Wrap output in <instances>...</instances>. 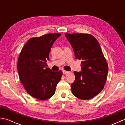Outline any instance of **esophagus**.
I'll list each match as a JSON object with an SVG mask.
<instances>
[{"mask_svg":"<svg viewBox=\"0 0 125 125\" xmlns=\"http://www.w3.org/2000/svg\"><path fill=\"white\" fill-rule=\"evenodd\" d=\"M63 74H67V73H69V71H66V70H63Z\"/></svg>","mask_w":125,"mask_h":125,"instance_id":"34e87169","label":"esophagus"}]
</instances>
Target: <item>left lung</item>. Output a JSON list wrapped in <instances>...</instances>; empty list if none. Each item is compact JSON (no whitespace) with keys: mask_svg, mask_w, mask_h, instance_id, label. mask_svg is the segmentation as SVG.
Returning <instances> with one entry per match:
<instances>
[{"mask_svg":"<svg viewBox=\"0 0 125 125\" xmlns=\"http://www.w3.org/2000/svg\"><path fill=\"white\" fill-rule=\"evenodd\" d=\"M75 58L81 60V72L74 71L75 80L71 85L73 94L88 100L102 91L107 80L108 67L97 40L89 34L65 33Z\"/></svg>","mask_w":125,"mask_h":125,"instance_id":"8db88e82","label":"left lung"}]
</instances>
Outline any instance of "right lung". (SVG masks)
<instances>
[{
    "mask_svg": "<svg viewBox=\"0 0 125 125\" xmlns=\"http://www.w3.org/2000/svg\"><path fill=\"white\" fill-rule=\"evenodd\" d=\"M60 33L45 34L30 39L21 51L17 69L20 80L26 91L39 100L48 99L55 94L63 73L46 68L50 49Z\"/></svg>",
    "mask_w": 125,
    "mask_h": 125,
    "instance_id": "right-lung-1",
    "label": "right lung"
}]
</instances>
